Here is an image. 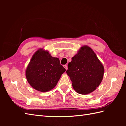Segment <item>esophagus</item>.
Returning <instances> with one entry per match:
<instances>
[{"instance_id":"obj_1","label":"esophagus","mask_w":126,"mask_h":126,"mask_svg":"<svg viewBox=\"0 0 126 126\" xmlns=\"http://www.w3.org/2000/svg\"><path fill=\"white\" fill-rule=\"evenodd\" d=\"M63 66H64V68L66 69V70H67V69H68V66H67V65H64Z\"/></svg>"}]
</instances>
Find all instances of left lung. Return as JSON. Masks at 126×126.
<instances>
[{
    "mask_svg": "<svg viewBox=\"0 0 126 126\" xmlns=\"http://www.w3.org/2000/svg\"><path fill=\"white\" fill-rule=\"evenodd\" d=\"M66 73L74 90L80 94L94 91L102 80L104 68L95 52L88 46L82 47L72 58Z\"/></svg>",
    "mask_w": 126,
    "mask_h": 126,
    "instance_id": "left-lung-1",
    "label": "left lung"
}]
</instances>
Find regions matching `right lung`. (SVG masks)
<instances>
[{
    "instance_id": "right-lung-1",
    "label": "right lung",
    "mask_w": 126,
    "mask_h": 126,
    "mask_svg": "<svg viewBox=\"0 0 126 126\" xmlns=\"http://www.w3.org/2000/svg\"><path fill=\"white\" fill-rule=\"evenodd\" d=\"M65 69L58 58L53 57L47 51L39 49L34 53L26 70L29 83L34 89L46 92L52 89Z\"/></svg>"
}]
</instances>
